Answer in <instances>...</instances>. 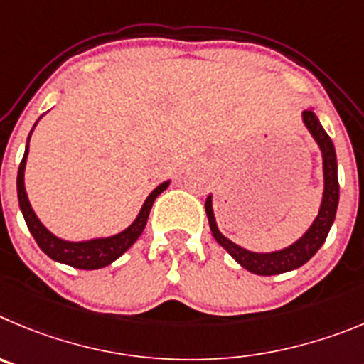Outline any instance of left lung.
Here are the masks:
<instances>
[{"label":"left lung","mask_w":364,"mask_h":364,"mask_svg":"<svg viewBox=\"0 0 364 364\" xmlns=\"http://www.w3.org/2000/svg\"><path fill=\"white\" fill-rule=\"evenodd\" d=\"M303 123L312 134L316 143L319 145L321 156H323V179H325V190H323V201H321V208L317 218L310 225V228L297 239L296 243L290 247L281 248L276 252H250L247 248L239 247L234 241L219 232L218 223H215L214 210H212V196L206 198L205 210L206 218H208V225L214 239L221 245L228 254L237 261L243 268H247L252 274L257 276H276V274H283V272L296 270V268L303 267L306 261H310L316 255V252L323 247L326 235H328L330 227H332L333 219H336L337 205H339V181H337V158L336 149L330 139L325 129L321 127L319 119H317L316 112L312 109L303 110Z\"/></svg>","instance_id":"left-lung-1"}]
</instances>
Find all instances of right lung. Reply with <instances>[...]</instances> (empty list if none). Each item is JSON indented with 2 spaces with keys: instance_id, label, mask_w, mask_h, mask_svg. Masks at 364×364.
<instances>
[{
  "instance_id": "right-lung-1",
  "label": "right lung",
  "mask_w": 364,
  "mask_h": 364,
  "mask_svg": "<svg viewBox=\"0 0 364 364\" xmlns=\"http://www.w3.org/2000/svg\"><path fill=\"white\" fill-rule=\"evenodd\" d=\"M31 134H28L27 146H25L23 159L21 163H19L18 181L16 183H18L19 208H21V214L23 218H25V223H27V227L28 230H31L32 237L36 239V243L39 245V248H41V250H43L50 259L58 261V263L80 268V270H97V268L109 267V264L114 263L119 255L125 254V252L136 243L137 237L141 235L154 201H156V198L161 194L163 190H166V186L170 185V181L161 183V185L156 186V188L150 192L149 198H146L145 203H143L141 210H139L137 218L134 219L132 225L127 227L123 232H119V234L110 235V237L88 239V241H65V239L55 237L50 230H47V227H45L43 223L39 221L36 212L32 210L31 201H28L27 190H25V165H27Z\"/></svg>"
}]
</instances>
